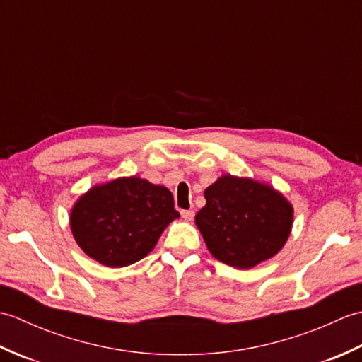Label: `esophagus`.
Here are the masks:
<instances>
[{
  "mask_svg": "<svg viewBox=\"0 0 362 362\" xmlns=\"http://www.w3.org/2000/svg\"><path fill=\"white\" fill-rule=\"evenodd\" d=\"M180 214H182V218L185 219V221H191V219L194 218V211L193 210H182Z\"/></svg>",
  "mask_w": 362,
  "mask_h": 362,
  "instance_id": "34e87169",
  "label": "esophagus"
}]
</instances>
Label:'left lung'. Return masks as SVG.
<instances>
[{
  "instance_id": "obj_1",
  "label": "left lung",
  "mask_w": 362,
  "mask_h": 362,
  "mask_svg": "<svg viewBox=\"0 0 362 362\" xmlns=\"http://www.w3.org/2000/svg\"><path fill=\"white\" fill-rule=\"evenodd\" d=\"M196 226L211 255L238 269L272 258L288 241L294 210L271 185L226 174L205 189Z\"/></svg>"
}]
</instances>
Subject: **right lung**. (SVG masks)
Returning <instances> with one entry per match:
<instances>
[{
	"label": "right lung",
	"mask_w": 362,
	"mask_h": 362,
	"mask_svg": "<svg viewBox=\"0 0 362 362\" xmlns=\"http://www.w3.org/2000/svg\"><path fill=\"white\" fill-rule=\"evenodd\" d=\"M179 216L171 191L134 175L88 189L74 204L70 226L90 258L124 267L148 255L169 222Z\"/></svg>",
	"instance_id": "right-lung-1"
}]
</instances>
